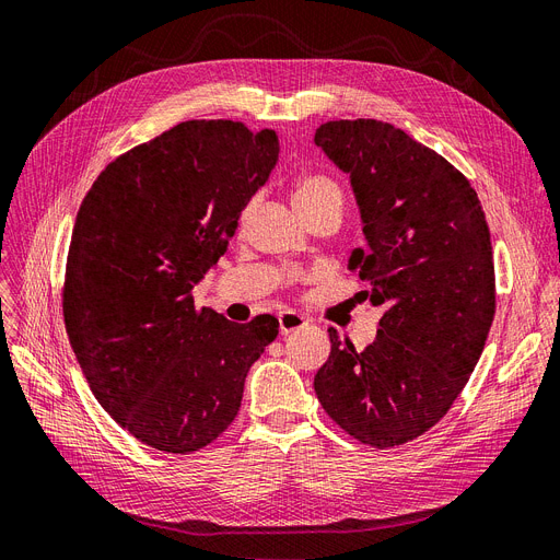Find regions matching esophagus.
I'll return each mask as SVG.
<instances>
[{"label":"esophagus","mask_w":560,"mask_h":560,"mask_svg":"<svg viewBox=\"0 0 560 560\" xmlns=\"http://www.w3.org/2000/svg\"><path fill=\"white\" fill-rule=\"evenodd\" d=\"M278 322H280V332H282V335H287V332H294V330H299V328H303V326H305V317H303V315H299V312H292V310L280 312V315H278Z\"/></svg>","instance_id":"obj_1"}]
</instances>
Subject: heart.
<instances>
[{
  "mask_svg": "<svg viewBox=\"0 0 560 560\" xmlns=\"http://www.w3.org/2000/svg\"><path fill=\"white\" fill-rule=\"evenodd\" d=\"M294 207L301 215H307L312 211H319V209H340L342 211V190L340 186L332 182L328 176L322 174H310L299 178L294 184Z\"/></svg>",
  "mask_w": 560,
  "mask_h": 560,
  "instance_id": "b5f03b06",
  "label": "heart"
}]
</instances>
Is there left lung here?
I'll use <instances>...</instances> for the list:
<instances>
[{
  "label": "left lung",
  "mask_w": 560,
  "mask_h": 560,
  "mask_svg": "<svg viewBox=\"0 0 560 560\" xmlns=\"http://www.w3.org/2000/svg\"><path fill=\"white\" fill-rule=\"evenodd\" d=\"M315 144L349 174L365 234L349 266L384 307L361 351L328 328L315 393L347 434L393 448L448 413L485 349L497 307L489 228L466 176L405 130L326 121Z\"/></svg>",
  "instance_id": "8db88e82"
}]
</instances>
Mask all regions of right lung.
I'll list each match as a JSON object with an SVG mask.
<instances>
[{"instance_id": "obj_1", "label": "right lung", "mask_w": 560, "mask_h": 560, "mask_svg": "<svg viewBox=\"0 0 560 560\" xmlns=\"http://www.w3.org/2000/svg\"><path fill=\"white\" fill-rule=\"evenodd\" d=\"M276 130L184 121L112 161L82 199L63 322L101 407L155 451L188 455L225 432L278 319L197 310L241 211L278 163Z\"/></svg>"}]
</instances>
